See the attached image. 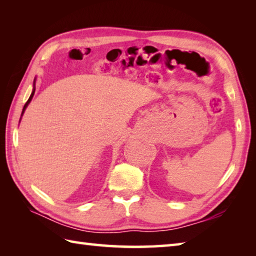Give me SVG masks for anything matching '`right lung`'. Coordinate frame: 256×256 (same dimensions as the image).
Segmentation results:
<instances>
[{
	"label": "right lung",
	"mask_w": 256,
	"mask_h": 256,
	"mask_svg": "<svg viewBox=\"0 0 256 256\" xmlns=\"http://www.w3.org/2000/svg\"><path fill=\"white\" fill-rule=\"evenodd\" d=\"M34 94H35V80H34V88H32V94H30V96L28 98V100H27V102L25 103V106H24V108H23V111H22V116H23V113H24V111L26 110V108H27V106L30 104V102L32 101V96H34Z\"/></svg>",
	"instance_id": "right-lung-1"
}]
</instances>
